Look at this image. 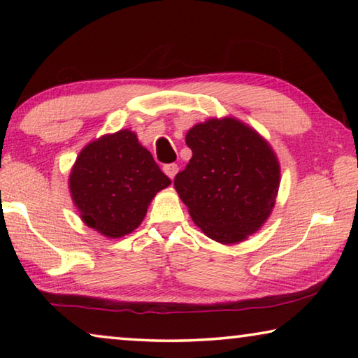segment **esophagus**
<instances>
[{
    "instance_id": "obj_1",
    "label": "esophagus",
    "mask_w": 358,
    "mask_h": 358,
    "mask_svg": "<svg viewBox=\"0 0 358 358\" xmlns=\"http://www.w3.org/2000/svg\"><path fill=\"white\" fill-rule=\"evenodd\" d=\"M162 171H164V173L167 175L169 178L173 180L175 175H177L178 172V166L177 164H166L164 167H162Z\"/></svg>"
}]
</instances>
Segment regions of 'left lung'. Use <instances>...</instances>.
<instances>
[{"instance_id":"8db88e82","label":"left lung","mask_w":358,"mask_h":358,"mask_svg":"<svg viewBox=\"0 0 358 358\" xmlns=\"http://www.w3.org/2000/svg\"><path fill=\"white\" fill-rule=\"evenodd\" d=\"M186 145L192 157L173 186L194 224L221 245L256 234L273 211L281 183L271 145L234 117L194 124Z\"/></svg>"}]
</instances>
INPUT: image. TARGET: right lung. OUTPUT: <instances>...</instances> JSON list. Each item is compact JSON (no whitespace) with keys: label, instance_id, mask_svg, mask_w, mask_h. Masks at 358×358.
Wrapping results in <instances>:
<instances>
[{"label":"right lung","instance_id":"add662e5","mask_svg":"<svg viewBox=\"0 0 358 358\" xmlns=\"http://www.w3.org/2000/svg\"><path fill=\"white\" fill-rule=\"evenodd\" d=\"M68 181L80 220L107 238L134 232L156 194L172 183L131 129L85 145Z\"/></svg>","mask_w":358,"mask_h":358}]
</instances>
